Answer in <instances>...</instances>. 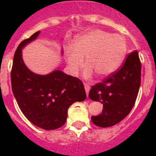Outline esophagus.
Instances as JSON below:
<instances>
[{"mask_svg": "<svg viewBox=\"0 0 156 156\" xmlns=\"http://www.w3.org/2000/svg\"><path fill=\"white\" fill-rule=\"evenodd\" d=\"M84 87H85L86 92H87V95H88V93H89V90H90V86L88 85V84H87V83H85V84H84Z\"/></svg>", "mask_w": 156, "mask_h": 156, "instance_id": "esophagus-1", "label": "esophagus"}]
</instances>
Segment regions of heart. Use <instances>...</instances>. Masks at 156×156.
<instances>
[{
  "instance_id": "heart-1",
  "label": "heart",
  "mask_w": 156,
  "mask_h": 156,
  "mask_svg": "<svg viewBox=\"0 0 156 156\" xmlns=\"http://www.w3.org/2000/svg\"><path fill=\"white\" fill-rule=\"evenodd\" d=\"M127 52L126 39L102 30H93L78 35L72 46L66 48V61L70 73L77 75L84 66L87 79L94 73L101 78L112 75L123 63Z\"/></svg>"
}]
</instances>
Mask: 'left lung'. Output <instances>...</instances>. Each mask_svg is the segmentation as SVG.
I'll use <instances>...</instances> for the list:
<instances>
[{"label":"left lung","mask_w":156,"mask_h":156,"mask_svg":"<svg viewBox=\"0 0 156 156\" xmlns=\"http://www.w3.org/2000/svg\"><path fill=\"white\" fill-rule=\"evenodd\" d=\"M141 69L138 53L134 51L129 54L119 70L91 87L89 98L104 105L102 113L91 116L93 123L99 127H110L130 112L140 87Z\"/></svg>","instance_id":"8db88e82"}]
</instances>
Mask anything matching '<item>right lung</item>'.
Returning <instances> with one entry per match:
<instances>
[{"label": "right lung", "instance_id": "right-lung-1", "mask_svg": "<svg viewBox=\"0 0 156 156\" xmlns=\"http://www.w3.org/2000/svg\"><path fill=\"white\" fill-rule=\"evenodd\" d=\"M40 33L35 32L18 45L13 56L11 85L23 115L35 126L51 130L63 126L69 106L77 101H83L87 95L79 78L59 69L40 75L26 66L22 49L36 40Z\"/></svg>", "mask_w": 156, "mask_h": 156}]
</instances>
